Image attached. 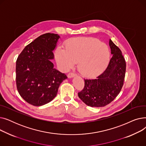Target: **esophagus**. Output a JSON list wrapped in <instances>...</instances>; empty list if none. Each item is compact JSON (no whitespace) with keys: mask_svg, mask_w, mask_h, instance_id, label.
Returning <instances> with one entry per match:
<instances>
[{"mask_svg":"<svg viewBox=\"0 0 146 146\" xmlns=\"http://www.w3.org/2000/svg\"><path fill=\"white\" fill-rule=\"evenodd\" d=\"M76 74L74 73H73V72H71V73H69L68 74V78H72L73 77H74V76H76Z\"/></svg>","mask_w":146,"mask_h":146,"instance_id":"obj_1","label":"esophagus"}]
</instances>
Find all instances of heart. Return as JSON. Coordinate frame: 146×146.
Instances as JSON below:
<instances>
[{
    "label": "heart",
    "instance_id": "obj_1",
    "mask_svg": "<svg viewBox=\"0 0 146 146\" xmlns=\"http://www.w3.org/2000/svg\"><path fill=\"white\" fill-rule=\"evenodd\" d=\"M59 65L64 70L78 61L81 73L87 76L95 75L108 66L111 57L109 47L94 38H76L66 44V49L58 47L55 53Z\"/></svg>",
    "mask_w": 146,
    "mask_h": 146
}]
</instances>
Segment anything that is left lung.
Wrapping results in <instances>:
<instances>
[{
    "label": "left lung",
    "instance_id": "obj_1",
    "mask_svg": "<svg viewBox=\"0 0 146 146\" xmlns=\"http://www.w3.org/2000/svg\"><path fill=\"white\" fill-rule=\"evenodd\" d=\"M111 52L113 55L105 70L98 77L85 79V87L78 96L88 106L103 107L115 98L123 86L126 63L120 49L111 39Z\"/></svg>",
    "mask_w": 146,
    "mask_h": 146
}]
</instances>
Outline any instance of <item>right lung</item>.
<instances>
[{
  "mask_svg": "<svg viewBox=\"0 0 146 146\" xmlns=\"http://www.w3.org/2000/svg\"><path fill=\"white\" fill-rule=\"evenodd\" d=\"M60 36L47 33L24 48L16 63L18 92L31 105L39 106L54 98L60 84L67 77L54 68L53 51Z\"/></svg>",
  "mask_w": 146,
  "mask_h": 146,
  "instance_id": "add662e5",
  "label": "right lung"
}]
</instances>
